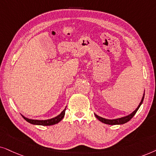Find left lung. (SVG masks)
Returning <instances> with one entry per match:
<instances>
[{
	"label": "left lung",
	"instance_id": "8db88e82",
	"mask_svg": "<svg viewBox=\"0 0 156 156\" xmlns=\"http://www.w3.org/2000/svg\"><path fill=\"white\" fill-rule=\"evenodd\" d=\"M144 95H145V94H143V98H142V100H141L140 104L138 105V108H137L135 110V111L133 112L132 113H130V115L124 116V117H122V118H116V119H112V120L106 119V118L100 117V116L96 115V114H95V117H96L98 119L100 120V121L102 122V123H105V124H108V125H121V124H124V123H127V122L129 121V120L131 119L133 117V116L135 115V114L136 113V112L138 111V110L139 109V108H140L141 104H142V103H143V99H144Z\"/></svg>",
	"mask_w": 156,
	"mask_h": 156
}]
</instances>
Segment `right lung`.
Segmentation results:
<instances>
[{
  "instance_id": "right-lung-1",
  "label": "right lung",
  "mask_w": 156,
  "mask_h": 156,
  "mask_svg": "<svg viewBox=\"0 0 156 156\" xmlns=\"http://www.w3.org/2000/svg\"><path fill=\"white\" fill-rule=\"evenodd\" d=\"M66 108H65V109H64L63 111H62L58 115L56 116V117L51 118V119H48V120H33V119H29V118H27L26 117H24V116L23 115H21L23 116V118L27 122H28V123H30L31 124H33V125L52 126V125H55V124L59 123V122L61 121L62 119H63L64 115H65V112H66Z\"/></svg>"
}]
</instances>
